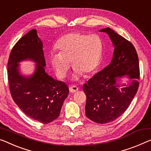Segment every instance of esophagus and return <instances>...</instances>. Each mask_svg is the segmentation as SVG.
Wrapping results in <instances>:
<instances>
[{"label": "esophagus", "instance_id": "esophagus-1", "mask_svg": "<svg viewBox=\"0 0 151 151\" xmlns=\"http://www.w3.org/2000/svg\"><path fill=\"white\" fill-rule=\"evenodd\" d=\"M78 90V88L77 86H71L69 87V91L72 92V93L77 92Z\"/></svg>", "mask_w": 151, "mask_h": 151}]
</instances>
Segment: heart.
Returning a JSON list of instances; mask_svg holds the SVG:
<instances>
[{"label":"heart","instance_id":"1","mask_svg":"<svg viewBox=\"0 0 151 151\" xmlns=\"http://www.w3.org/2000/svg\"><path fill=\"white\" fill-rule=\"evenodd\" d=\"M58 53L52 52L50 63L56 76L63 79L70 69V61L74 70L73 80H78L83 74L93 73L101 62L103 44L96 34L72 32L63 36L55 46Z\"/></svg>","mask_w":151,"mask_h":151}]
</instances>
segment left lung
<instances>
[{"label":"left lung","mask_w":151,"mask_h":151,"mask_svg":"<svg viewBox=\"0 0 151 151\" xmlns=\"http://www.w3.org/2000/svg\"><path fill=\"white\" fill-rule=\"evenodd\" d=\"M99 32L108 34L114 52L110 64L84 83L83 90L86 95V117L98 124H106L128 108L138 91L140 69L137 52L131 42L110 27ZM124 77L129 82L122 83Z\"/></svg>","instance_id":"8db88e82"}]
</instances>
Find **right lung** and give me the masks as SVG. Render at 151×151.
<instances>
[{"label":"right lung","mask_w":151,"mask_h":151,"mask_svg":"<svg viewBox=\"0 0 151 151\" xmlns=\"http://www.w3.org/2000/svg\"><path fill=\"white\" fill-rule=\"evenodd\" d=\"M42 41L33 29L20 38L11 50L8 61V80L11 96L25 115L44 124L60 115L69 94L65 83L55 80L45 71ZM32 60L36 63L32 75L20 71L19 63Z\"/></svg>","instance_id":"add662e5"}]
</instances>
